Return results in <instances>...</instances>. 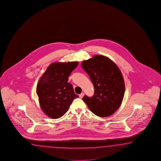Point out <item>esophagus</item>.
I'll use <instances>...</instances> for the list:
<instances>
[{"label":"esophagus","mask_w":161,"mask_h":161,"mask_svg":"<svg viewBox=\"0 0 161 161\" xmlns=\"http://www.w3.org/2000/svg\"><path fill=\"white\" fill-rule=\"evenodd\" d=\"M83 96H84V93H80V95H79V97L80 98H82L83 97Z\"/></svg>","instance_id":"1"}]
</instances>
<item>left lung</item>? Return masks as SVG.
<instances>
[{"label": "left lung", "mask_w": 161, "mask_h": 161, "mask_svg": "<svg viewBox=\"0 0 161 161\" xmlns=\"http://www.w3.org/2000/svg\"><path fill=\"white\" fill-rule=\"evenodd\" d=\"M81 66L91 79L94 95L84 96L83 101L95 115H112L122 103L125 92L124 79L119 67L107 57L96 55L83 61Z\"/></svg>", "instance_id": "1"}]
</instances>
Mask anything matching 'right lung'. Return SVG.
Wrapping results in <instances>:
<instances>
[{
  "label": "right lung",
  "mask_w": 161,
  "mask_h": 161,
  "mask_svg": "<svg viewBox=\"0 0 161 161\" xmlns=\"http://www.w3.org/2000/svg\"><path fill=\"white\" fill-rule=\"evenodd\" d=\"M78 62H54L42 75L36 92L43 112L52 119H58L66 113L74 99L78 97L72 85L68 82Z\"/></svg>",
  "instance_id": "1"
}]
</instances>
